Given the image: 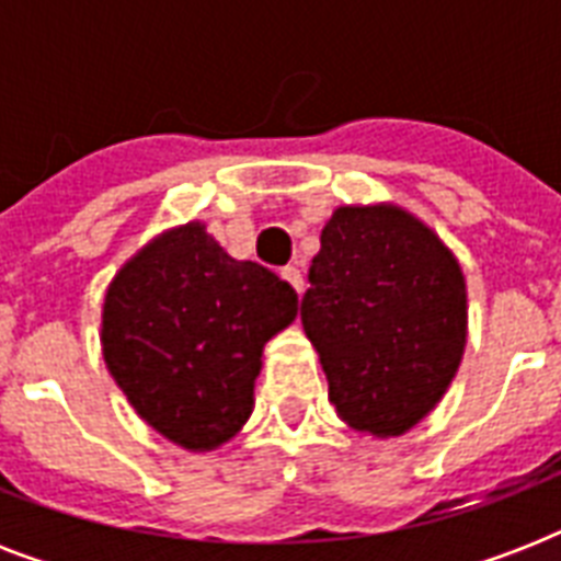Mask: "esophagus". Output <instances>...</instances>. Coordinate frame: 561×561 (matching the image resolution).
Masks as SVG:
<instances>
[{
  "mask_svg": "<svg viewBox=\"0 0 561 561\" xmlns=\"http://www.w3.org/2000/svg\"><path fill=\"white\" fill-rule=\"evenodd\" d=\"M282 279L288 282L290 288L297 290V294H302V288H306V282H302V273H299L297 267H285V271H282Z\"/></svg>",
  "mask_w": 561,
  "mask_h": 561,
  "instance_id": "esophagus-1",
  "label": "esophagus"
}]
</instances>
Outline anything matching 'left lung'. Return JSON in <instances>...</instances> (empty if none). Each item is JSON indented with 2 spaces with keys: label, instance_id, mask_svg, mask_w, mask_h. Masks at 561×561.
Returning a JSON list of instances; mask_svg holds the SVG:
<instances>
[{
  "label": "left lung",
  "instance_id": "1",
  "mask_svg": "<svg viewBox=\"0 0 561 561\" xmlns=\"http://www.w3.org/2000/svg\"><path fill=\"white\" fill-rule=\"evenodd\" d=\"M308 282L299 317L337 416L373 436L422 422L466 350V279L451 250L401 206H341Z\"/></svg>",
  "mask_w": 561,
  "mask_h": 561
}]
</instances>
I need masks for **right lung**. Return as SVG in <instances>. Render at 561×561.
<instances>
[{"mask_svg": "<svg viewBox=\"0 0 561 561\" xmlns=\"http://www.w3.org/2000/svg\"><path fill=\"white\" fill-rule=\"evenodd\" d=\"M297 311L288 282L232 259L192 220L153 238L110 282L101 352L153 431L211 451L250 419L264 343Z\"/></svg>", "mask_w": 561, "mask_h": 561, "instance_id": "1", "label": "right lung"}]
</instances>
